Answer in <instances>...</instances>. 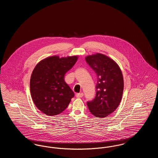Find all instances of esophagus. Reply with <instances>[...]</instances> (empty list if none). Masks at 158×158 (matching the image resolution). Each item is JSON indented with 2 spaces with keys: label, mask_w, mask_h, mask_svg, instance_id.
<instances>
[{
  "label": "esophagus",
  "mask_w": 158,
  "mask_h": 158,
  "mask_svg": "<svg viewBox=\"0 0 158 158\" xmlns=\"http://www.w3.org/2000/svg\"><path fill=\"white\" fill-rule=\"evenodd\" d=\"M83 96V94L82 92H81V93H77V94H76V97L77 98H82Z\"/></svg>",
  "instance_id": "esophagus-1"
}]
</instances>
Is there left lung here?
<instances>
[{
	"instance_id": "left-lung-1",
	"label": "left lung",
	"mask_w": 158,
	"mask_h": 158,
	"mask_svg": "<svg viewBox=\"0 0 158 158\" xmlns=\"http://www.w3.org/2000/svg\"><path fill=\"white\" fill-rule=\"evenodd\" d=\"M85 60L97 76L96 96L87 102V105L94 115L104 118L120 103L124 89L123 74L118 65L104 54L88 56Z\"/></svg>"
}]
</instances>
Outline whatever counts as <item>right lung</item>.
<instances>
[{"instance_id":"right-lung-1","label":"right lung","mask_w":158,"mask_h":158,"mask_svg":"<svg viewBox=\"0 0 158 158\" xmlns=\"http://www.w3.org/2000/svg\"><path fill=\"white\" fill-rule=\"evenodd\" d=\"M77 56L59 58L57 56L40 61L34 69L30 79L33 102L39 110L53 116L63 112L74 97V92L64 80Z\"/></svg>"}]
</instances>
